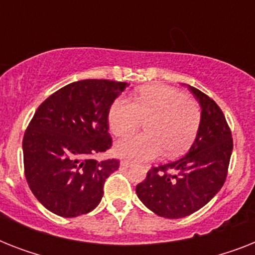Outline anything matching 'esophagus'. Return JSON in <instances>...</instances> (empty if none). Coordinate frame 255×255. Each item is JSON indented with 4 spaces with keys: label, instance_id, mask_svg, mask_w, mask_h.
Masks as SVG:
<instances>
[{
    "label": "esophagus",
    "instance_id": "obj_1",
    "mask_svg": "<svg viewBox=\"0 0 255 255\" xmlns=\"http://www.w3.org/2000/svg\"><path fill=\"white\" fill-rule=\"evenodd\" d=\"M120 165H122V167L128 168V167H131L132 163L131 161H128V160H122V161H120Z\"/></svg>",
    "mask_w": 255,
    "mask_h": 255
}]
</instances>
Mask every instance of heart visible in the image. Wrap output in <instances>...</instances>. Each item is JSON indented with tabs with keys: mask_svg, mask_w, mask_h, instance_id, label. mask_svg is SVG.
I'll return each mask as SVG.
<instances>
[{
	"mask_svg": "<svg viewBox=\"0 0 255 255\" xmlns=\"http://www.w3.org/2000/svg\"><path fill=\"white\" fill-rule=\"evenodd\" d=\"M143 122L147 133L119 141L116 153L131 160H152L163 151L165 157H177L197 136L201 108L182 91L165 85L144 86L133 102L119 96L110 106L108 124L114 135H129Z\"/></svg>",
	"mask_w": 255,
	"mask_h": 255,
	"instance_id": "1",
	"label": "heart"
}]
</instances>
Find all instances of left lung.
<instances>
[{
  "label": "left lung",
  "mask_w": 255,
  "mask_h": 255,
  "mask_svg": "<svg viewBox=\"0 0 255 255\" xmlns=\"http://www.w3.org/2000/svg\"><path fill=\"white\" fill-rule=\"evenodd\" d=\"M201 106V126L181 159L152 167L136 194L160 217L182 218L206 205L228 176L233 137L224 112L212 98L188 86Z\"/></svg>",
  "instance_id": "1"
}]
</instances>
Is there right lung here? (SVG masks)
Wrapping results in <instances>:
<instances>
[{
	"label": "right lung",
	"instance_id": "right-lung-1",
	"mask_svg": "<svg viewBox=\"0 0 255 255\" xmlns=\"http://www.w3.org/2000/svg\"><path fill=\"white\" fill-rule=\"evenodd\" d=\"M126 82L86 79L70 83L42 102L26 128L22 149L30 190L46 209L78 217L95 209L118 159L96 161L112 147L108 110Z\"/></svg>",
	"mask_w": 255,
	"mask_h": 255
}]
</instances>
